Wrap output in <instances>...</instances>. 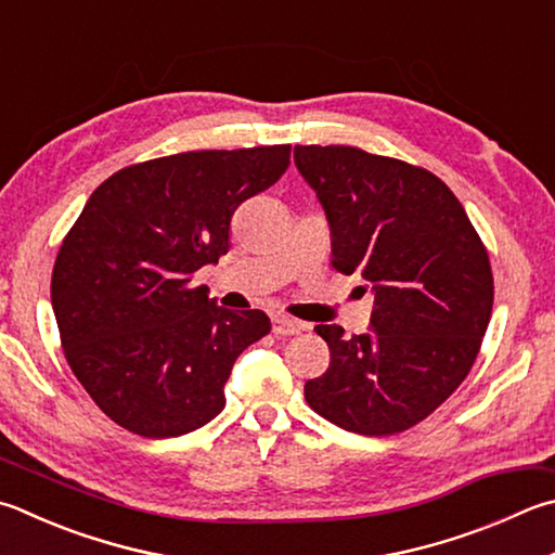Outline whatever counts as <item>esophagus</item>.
Segmentation results:
<instances>
[{
  "label": "esophagus",
  "instance_id": "1",
  "mask_svg": "<svg viewBox=\"0 0 555 555\" xmlns=\"http://www.w3.org/2000/svg\"><path fill=\"white\" fill-rule=\"evenodd\" d=\"M271 330H274V335H298L304 325H300L298 320L284 315V312H276V315L271 318Z\"/></svg>",
  "mask_w": 555,
  "mask_h": 555
}]
</instances>
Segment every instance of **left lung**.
Masks as SVG:
<instances>
[{"label": "left lung", "mask_w": 555, "mask_h": 555, "mask_svg": "<svg viewBox=\"0 0 555 555\" xmlns=\"http://www.w3.org/2000/svg\"><path fill=\"white\" fill-rule=\"evenodd\" d=\"M332 230V267L374 291L369 335L318 325L330 366L308 405L347 431L388 437L429 417L476 361L492 269L480 235L427 169L349 145H296Z\"/></svg>", "instance_id": "obj_1"}]
</instances>
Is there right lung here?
Wrapping results in <instances>:
<instances>
[{
  "label": "right lung",
  "mask_w": 555,
  "mask_h": 555,
  "mask_svg": "<svg viewBox=\"0 0 555 555\" xmlns=\"http://www.w3.org/2000/svg\"><path fill=\"white\" fill-rule=\"evenodd\" d=\"M288 165L291 145L198 150L118 169L89 196L50 298L69 369L116 425L167 439L225 408L230 369L271 322L218 308L191 279L228 255L237 206Z\"/></svg>",
  "instance_id": "add662e5"
}]
</instances>
